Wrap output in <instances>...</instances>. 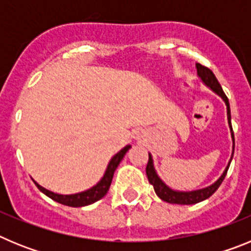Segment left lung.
<instances>
[{"label":"left lung","instance_id":"obj_1","mask_svg":"<svg viewBox=\"0 0 251 251\" xmlns=\"http://www.w3.org/2000/svg\"><path fill=\"white\" fill-rule=\"evenodd\" d=\"M196 69H197V75L201 77V80L203 81L205 85H207L212 92L216 93L217 95H220L223 100L225 101L226 104V110H227V122H229V127H230V132H231V138H232V154L231 158H230V162H231L232 156H234V148H235V139H234V132H232V127H231V113H230V104H229V99L224 93L223 88H221L220 83L217 81L216 76L214 75V73L210 70L206 66L201 65V64H196ZM230 162L227 167L225 168L224 171V174L221 175V177L217 179L216 182L212 183L211 186H208L206 188H201V190H196V191H188V192H183V191H175L172 188L168 187L163 181L158 177L157 175L156 170H154V166H153V159L152 156H151V153L148 154V163L147 167H146V174H147L148 181H150L151 185L153 186L154 188V192L157 194V196L161 199V200L166 201V202L170 203H177V205H194V203L201 202V201L206 200L208 197L211 196L215 191H216L217 188L220 187V185L223 183L224 178H225L226 174H227V170L230 167Z\"/></svg>","mask_w":251,"mask_h":251}]
</instances>
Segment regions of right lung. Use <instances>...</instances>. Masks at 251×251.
Instances as JSON below:
<instances>
[{
  "mask_svg": "<svg viewBox=\"0 0 251 251\" xmlns=\"http://www.w3.org/2000/svg\"><path fill=\"white\" fill-rule=\"evenodd\" d=\"M130 148V146H126L123 150L119 151L115 156H113V158L110 159L109 165L106 167L105 174L101 177V179L95 186H93L92 188L86 190V191L80 192V194H74V195H59L55 194V192H51L46 188H44L43 186H40L39 183L35 182V185L37 186L40 191L45 194L46 196H49L50 199H52L54 201L59 203H63L66 206H72V207H81V206L90 205V203H94L95 201L100 200L101 197H104L108 192L110 187V183H112L113 175H114V171L117 170L118 165L121 163V161L123 159L124 154L128 152V150Z\"/></svg>",
  "mask_w": 251,
  "mask_h": 251,
  "instance_id": "obj_1",
  "label": "right lung"
}]
</instances>
